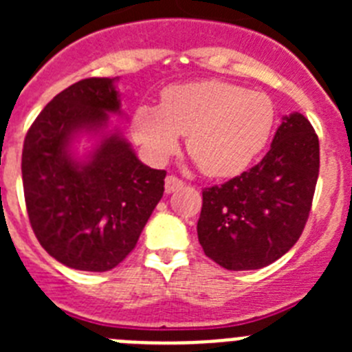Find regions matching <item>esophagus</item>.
Listing matches in <instances>:
<instances>
[{
  "label": "esophagus",
  "instance_id": "obj_1",
  "mask_svg": "<svg viewBox=\"0 0 352 352\" xmlns=\"http://www.w3.org/2000/svg\"><path fill=\"white\" fill-rule=\"evenodd\" d=\"M183 186V179L178 178V176H174V174H169L166 178V192L167 194H173V192L179 190Z\"/></svg>",
  "mask_w": 352,
  "mask_h": 352
}]
</instances>
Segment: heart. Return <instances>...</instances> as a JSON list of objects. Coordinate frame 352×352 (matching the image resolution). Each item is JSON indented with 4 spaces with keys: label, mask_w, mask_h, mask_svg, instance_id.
Returning <instances> with one entry per match:
<instances>
[{
    "label": "heart",
    "mask_w": 352,
    "mask_h": 352,
    "mask_svg": "<svg viewBox=\"0 0 352 352\" xmlns=\"http://www.w3.org/2000/svg\"><path fill=\"white\" fill-rule=\"evenodd\" d=\"M273 126L268 95L219 79L169 86L160 105L141 104L130 121L135 141L157 162L176 153L179 135H186L190 157L213 178L243 173L266 148Z\"/></svg>",
    "instance_id": "b5f03b06"
}]
</instances>
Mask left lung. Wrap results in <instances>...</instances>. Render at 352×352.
<instances>
[{
	"label": "left lung",
	"instance_id": "left-lung-1",
	"mask_svg": "<svg viewBox=\"0 0 352 352\" xmlns=\"http://www.w3.org/2000/svg\"><path fill=\"white\" fill-rule=\"evenodd\" d=\"M319 176V139L300 113L284 118L263 160L203 190L197 222L204 254L231 272L280 259L309 220Z\"/></svg>",
	"mask_w": 352,
	"mask_h": 352
}]
</instances>
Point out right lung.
<instances>
[{"label":"right lung","mask_w":352,"mask_h":352,"mask_svg":"<svg viewBox=\"0 0 352 352\" xmlns=\"http://www.w3.org/2000/svg\"><path fill=\"white\" fill-rule=\"evenodd\" d=\"M107 113H120L114 79H82L43 107L24 139L21 169L33 232L49 256L80 272L116 268L164 195L166 170L144 166L118 133L84 164L70 157L77 132L105 126Z\"/></svg>","instance_id":"right-lung-1"}]
</instances>
